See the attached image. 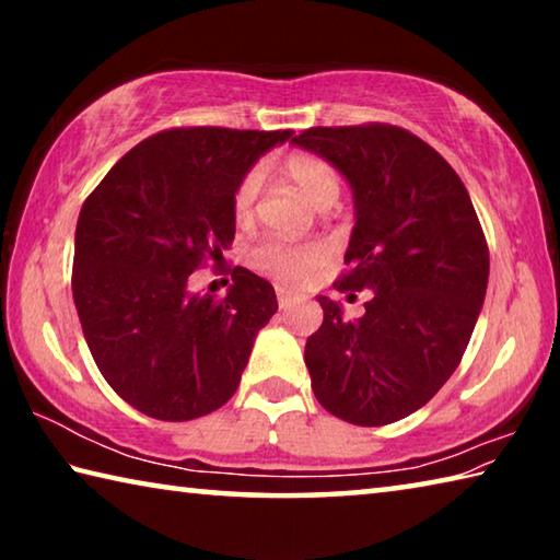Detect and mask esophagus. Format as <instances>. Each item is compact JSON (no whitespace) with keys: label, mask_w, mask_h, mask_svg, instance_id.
I'll list each match as a JSON object with an SVG mask.
<instances>
[{"label":"esophagus","mask_w":560,"mask_h":560,"mask_svg":"<svg viewBox=\"0 0 560 560\" xmlns=\"http://www.w3.org/2000/svg\"><path fill=\"white\" fill-rule=\"evenodd\" d=\"M277 301H279V308H291L293 303L299 301V296L293 291L287 289H277Z\"/></svg>","instance_id":"obj_1"}]
</instances>
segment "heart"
Instances as JSON below:
<instances>
[{
    "mask_svg": "<svg viewBox=\"0 0 560 560\" xmlns=\"http://www.w3.org/2000/svg\"><path fill=\"white\" fill-rule=\"evenodd\" d=\"M283 175L296 185L311 202L328 207L338 200L340 179L336 167L326 158L314 153H291L283 160ZM264 197V167L254 165L246 170L232 195V217L236 224H249L259 212ZM330 259V246L326 242H287L269 236L254 244L246 252L249 267L271 281L299 287Z\"/></svg>",
    "mask_w": 560,
    "mask_h": 560,
    "instance_id": "obj_1",
    "label": "heart"
}]
</instances>
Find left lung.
<instances>
[{"instance_id": "1", "label": "left lung", "mask_w": 560, "mask_h": 560, "mask_svg": "<svg viewBox=\"0 0 560 560\" xmlns=\"http://www.w3.org/2000/svg\"><path fill=\"white\" fill-rule=\"evenodd\" d=\"M293 143L353 187L355 226L334 289L373 293L355 320L318 296L324 324L303 355L311 387L350 424L402 420L438 395L469 346L489 281L485 230L459 175L410 130L308 128Z\"/></svg>"}]
</instances>
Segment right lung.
<instances>
[{
    "mask_svg": "<svg viewBox=\"0 0 560 560\" xmlns=\"http://www.w3.org/2000/svg\"><path fill=\"white\" fill-rule=\"evenodd\" d=\"M291 130L170 128L128 150L86 197L71 289L101 375L148 417L185 422L240 387L277 293L234 267L230 293L192 296L189 273L234 242L232 195Z\"/></svg>",
    "mask_w": 560,
    "mask_h": 560,
    "instance_id": "add662e5",
    "label": "right lung"
}]
</instances>
